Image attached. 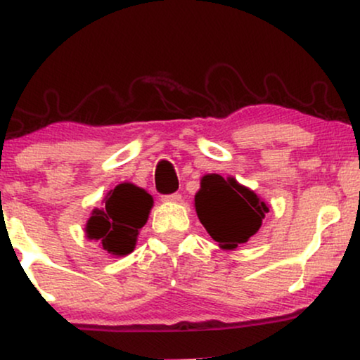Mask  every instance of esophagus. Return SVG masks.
Masks as SVG:
<instances>
[{
  "instance_id": "obj_1",
  "label": "esophagus",
  "mask_w": 360,
  "mask_h": 360,
  "mask_svg": "<svg viewBox=\"0 0 360 360\" xmlns=\"http://www.w3.org/2000/svg\"><path fill=\"white\" fill-rule=\"evenodd\" d=\"M180 200H181L180 193H172V195H165V197H162L163 203H179Z\"/></svg>"
}]
</instances>
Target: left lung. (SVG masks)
<instances>
[{"instance_id": "8db88e82", "label": "left lung", "mask_w": 360, "mask_h": 360, "mask_svg": "<svg viewBox=\"0 0 360 360\" xmlns=\"http://www.w3.org/2000/svg\"><path fill=\"white\" fill-rule=\"evenodd\" d=\"M198 220L221 250H236L256 235L269 205L236 179L203 175L195 195Z\"/></svg>"}]
</instances>
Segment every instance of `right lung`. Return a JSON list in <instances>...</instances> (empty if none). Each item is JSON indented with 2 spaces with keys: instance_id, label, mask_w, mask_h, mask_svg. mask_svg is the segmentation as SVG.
Returning <instances> with one entry per match:
<instances>
[{
  "instance_id": "obj_1",
  "label": "right lung",
  "mask_w": 360,
  "mask_h": 360,
  "mask_svg": "<svg viewBox=\"0 0 360 360\" xmlns=\"http://www.w3.org/2000/svg\"><path fill=\"white\" fill-rule=\"evenodd\" d=\"M153 207L150 193L124 181L110 190L104 207L94 208L86 223L87 240L99 241L101 248L112 256H127L137 245L140 228L148 220Z\"/></svg>"
}]
</instances>
